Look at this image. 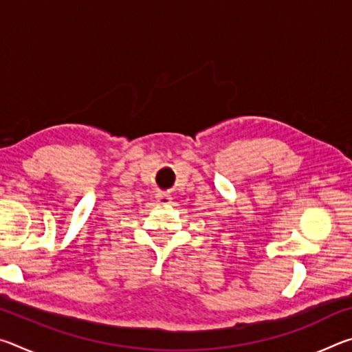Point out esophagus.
<instances>
[{"instance_id":"1","label":"esophagus","mask_w":352,"mask_h":352,"mask_svg":"<svg viewBox=\"0 0 352 352\" xmlns=\"http://www.w3.org/2000/svg\"><path fill=\"white\" fill-rule=\"evenodd\" d=\"M155 199H157V204L162 205V206H168V205L172 204V197H170V195L163 194V192H160V194L155 195Z\"/></svg>"}]
</instances>
